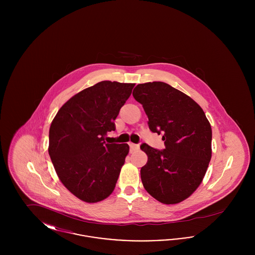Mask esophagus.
I'll return each mask as SVG.
<instances>
[{
  "label": "esophagus",
  "instance_id": "esophagus-1",
  "mask_svg": "<svg viewBox=\"0 0 255 255\" xmlns=\"http://www.w3.org/2000/svg\"><path fill=\"white\" fill-rule=\"evenodd\" d=\"M129 146H130V152H133L135 150H138V148H139V146L133 144V143H129Z\"/></svg>",
  "mask_w": 255,
  "mask_h": 255
}]
</instances>
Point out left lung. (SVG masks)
I'll return each mask as SVG.
<instances>
[{"instance_id": "left-lung-1", "label": "left lung", "mask_w": 255, "mask_h": 255, "mask_svg": "<svg viewBox=\"0 0 255 255\" xmlns=\"http://www.w3.org/2000/svg\"><path fill=\"white\" fill-rule=\"evenodd\" d=\"M133 97L148 117L153 133L162 134L165 149L145 143L148 160L140 169L146 191L164 205L179 204L202 183L212 149V131L206 114L194 100L164 82L138 84Z\"/></svg>"}]
</instances>
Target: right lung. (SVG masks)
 I'll return each instance as SVG.
<instances>
[{
  "label": "right lung",
  "instance_id": "right-lung-1",
  "mask_svg": "<svg viewBox=\"0 0 255 255\" xmlns=\"http://www.w3.org/2000/svg\"><path fill=\"white\" fill-rule=\"evenodd\" d=\"M133 83L101 81L71 97L49 128V154L64 186L86 203L113 193L129 145L105 142Z\"/></svg>",
  "mask_w": 255,
  "mask_h": 255
}]
</instances>
